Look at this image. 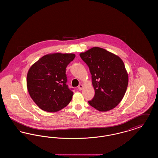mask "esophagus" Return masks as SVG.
I'll return each instance as SVG.
<instances>
[{"label": "esophagus", "mask_w": 158, "mask_h": 158, "mask_svg": "<svg viewBox=\"0 0 158 158\" xmlns=\"http://www.w3.org/2000/svg\"><path fill=\"white\" fill-rule=\"evenodd\" d=\"M83 88V86L82 85H79L77 88H78L79 90H82Z\"/></svg>", "instance_id": "obj_1"}]
</instances>
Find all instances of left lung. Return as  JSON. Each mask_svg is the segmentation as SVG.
I'll return each mask as SVG.
<instances>
[{
	"label": "left lung",
	"mask_w": 158,
	"mask_h": 158,
	"mask_svg": "<svg viewBox=\"0 0 158 158\" xmlns=\"http://www.w3.org/2000/svg\"><path fill=\"white\" fill-rule=\"evenodd\" d=\"M80 56L89 68L95 90L89 105L100 111L114 108L124 97L128 76L120 57L104 48L95 47Z\"/></svg>",
	"instance_id": "obj_1"
}]
</instances>
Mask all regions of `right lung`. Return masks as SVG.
Instances as JSON below:
<instances>
[{
    "mask_svg": "<svg viewBox=\"0 0 158 158\" xmlns=\"http://www.w3.org/2000/svg\"><path fill=\"white\" fill-rule=\"evenodd\" d=\"M75 57L73 53L48 54L30 68L27 76V89L41 110L55 113L71 101L73 92L66 85V68Z\"/></svg>",
    "mask_w": 158,
    "mask_h": 158,
    "instance_id": "obj_1",
    "label": "right lung"
}]
</instances>
